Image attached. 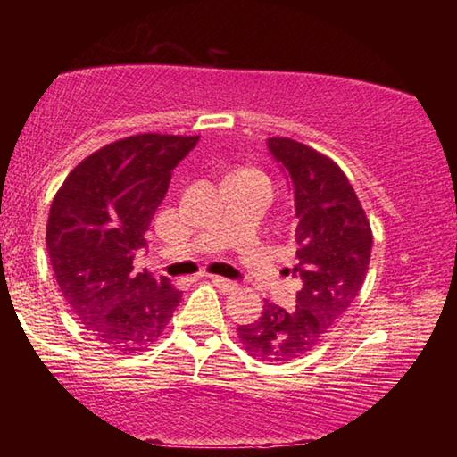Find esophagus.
Instances as JSON below:
<instances>
[{
	"mask_svg": "<svg viewBox=\"0 0 457 457\" xmlns=\"http://www.w3.org/2000/svg\"><path fill=\"white\" fill-rule=\"evenodd\" d=\"M210 280L213 282V286H218L221 292H234L237 288L236 282L228 280V278H221V276H210Z\"/></svg>",
	"mask_w": 457,
	"mask_h": 457,
	"instance_id": "34e87169",
	"label": "esophagus"
}]
</instances>
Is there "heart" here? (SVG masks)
Masks as SVG:
<instances>
[{"label": "heart", "mask_w": 457, "mask_h": 457, "mask_svg": "<svg viewBox=\"0 0 457 457\" xmlns=\"http://www.w3.org/2000/svg\"><path fill=\"white\" fill-rule=\"evenodd\" d=\"M234 173H256V171H252V169H236Z\"/></svg>", "instance_id": "1"}]
</instances>
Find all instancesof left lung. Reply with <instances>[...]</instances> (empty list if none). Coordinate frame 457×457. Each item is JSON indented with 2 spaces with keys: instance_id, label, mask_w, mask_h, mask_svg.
Returning a JSON list of instances; mask_svg holds the SVG:
<instances>
[{
  "instance_id": "left-lung-1",
  "label": "left lung",
  "mask_w": 457,
  "mask_h": 457,
  "mask_svg": "<svg viewBox=\"0 0 457 457\" xmlns=\"http://www.w3.org/2000/svg\"><path fill=\"white\" fill-rule=\"evenodd\" d=\"M268 146L290 177L298 244L292 272L303 278V290L294 311L266 303L256 322L237 327V338L250 357L286 362L312 351L357 298L373 231L335 161L288 137L268 138Z\"/></svg>"
}]
</instances>
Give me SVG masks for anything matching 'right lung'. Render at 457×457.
Returning <instances> with one entry per match:
<instances>
[{"instance_id": "obj_1", "label": "right lung", "mask_w": 457, "mask_h": 457, "mask_svg": "<svg viewBox=\"0 0 457 457\" xmlns=\"http://www.w3.org/2000/svg\"><path fill=\"white\" fill-rule=\"evenodd\" d=\"M199 137L138 133L76 165L50 205L46 247L62 296L88 335L133 354L157 343L183 292L165 276L135 272L175 165Z\"/></svg>"}]
</instances>
